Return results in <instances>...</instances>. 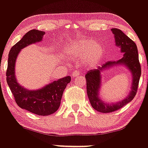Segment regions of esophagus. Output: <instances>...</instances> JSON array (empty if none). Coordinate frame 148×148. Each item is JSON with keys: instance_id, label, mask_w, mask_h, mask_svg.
Listing matches in <instances>:
<instances>
[{"instance_id": "obj_1", "label": "esophagus", "mask_w": 148, "mask_h": 148, "mask_svg": "<svg viewBox=\"0 0 148 148\" xmlns=\"http://www.w3.org/2000/svg\"><path fill=\"white\" fill-rule=\"evenodd\" d=\"M79 75H80V72H79V70H75L74 72L72 73V77L73 78L77 77V76H79Z\"/></svg>"}]
</instances>
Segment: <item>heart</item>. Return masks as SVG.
<instances>
[{
	"instance_id": "obj_1",
	"label": "heart",
	"mask_w": 148,
	"mask_h": 148,
	"mask_svg": "<svg viewBox=\"0 0 148 148\" xmlns=\"http://www.w3.org/2000/svg\"><path fill=\"white\" fill-rule=\"evenodd\" d=\"M64 54L72 60H81L86 67H94L101 62L105 53L101 44L92 39L84 38L65 46Z\"/></svg>"
}]
</instances>
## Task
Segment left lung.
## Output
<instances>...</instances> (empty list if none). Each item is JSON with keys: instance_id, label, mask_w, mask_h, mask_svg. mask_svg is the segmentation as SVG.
Returning a JSON list of instances; mask_svg holds the SVG:
<instances>
[{"instance_id": "left-lung-1", "label": "left lung", "mask_w": 148, "mask_h": 148, "mask_svg": "<svg viewBox=\"0 0 148 148\" xmlns=\"http://www.w3.org/2000/svg\"><path fill=\"white\" fill-rule=\"evenodd\" d=\"M114 35L115 42L117 47L124 53L123 57L117 61H108L101 67L90 70L86 74L87 94L92 106L96 111L101 113H111L123 108L130 102L136 94L139 79L141 74V68L138 60V49L133 40L128 37L121 30L112 28ZM117 65H124L130 71L132 77L131 90L125 99L116 103H107L103 101L99 97V90L101 86V71Z\"/></svg>"}]
</instances>
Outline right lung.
<instances>
[{"label":"right lung","instance_id":"right-lung-1","mask_svg":"<svg viewBox=\"0 0 148 148\" xmlns=\"http://www.w3.org/2000/svg\"><path fill=\"white\" fill-rule=\"evenodd\" d=\"M45 34V32L35 29L25 34L10 49L6 72L7 83L18 106L38 115H49L58 109L63 91L71 81V76H67L37 90H28L17 82L15 64L20 51L27 46L41 42Z\"/></svg>","mask_w":148,"mask_h":148}]
</instances>
